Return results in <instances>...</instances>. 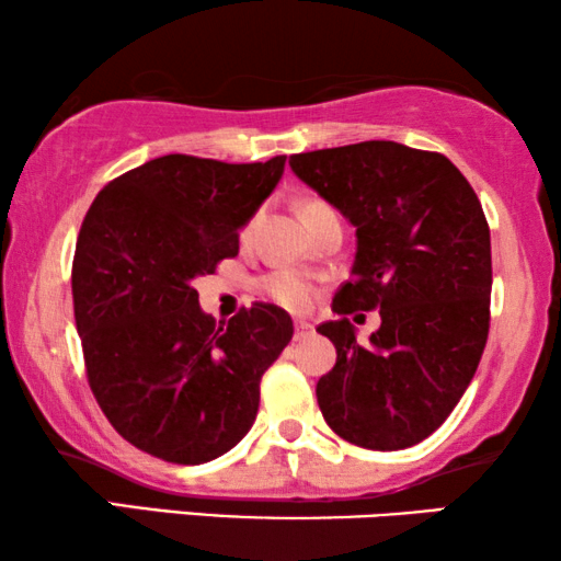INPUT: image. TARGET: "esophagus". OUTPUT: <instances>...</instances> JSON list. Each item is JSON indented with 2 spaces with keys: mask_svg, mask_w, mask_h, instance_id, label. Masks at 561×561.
Instances as JSON below:
<instances>
[{
  "mask_svg": "<svg viewBox=\"0 0 561 561\" xmlns=\"http://www.w3.org/2000/svg\"><path fill=\"white\" fill-rule=\"evenodd\" d=\"M313 334V327L309 324V321H296V340L301 342L306 340V336Z\"/></svg>",
  "mask_w": 561,
  "mask_h": 561,
  "instance_id": "obj_1",
  "label": "esophagus"
}]
</instances>
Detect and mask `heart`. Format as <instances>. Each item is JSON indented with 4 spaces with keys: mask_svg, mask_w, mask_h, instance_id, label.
<instances>
[{
    "mask_svg": "<svg viewBox=\"0 0 561 561\" xmlns=\"http://www.w3.org/2000/svg\"><path fill=\"white\" fill-rule=\"evenodd\" d=\"M329 206L319 198H309V202L301 204V219H311L313 214L327 211ZM263 290L273 298L275 304L286 306L290 311H304L309 309L313 296H317V286L306 273L298 271H275L263 278Z\"/></svg>",
    "mask_w": 561,
    "mask_h": 561,
    "instance_id": "1",
    "label": "heart"
}]
</instances>
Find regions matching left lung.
Returning a JSON list of instances; mask_svg holds the SVG:
<instances>
[{"instance_id":"left-lung-1","label":"left lung","mask_w":561,"mask_h":561,"mask_svg":"<svg viewBox=\"0 0 561 561\" xmlns=\"http://www.w3.org/2000/svg\"><path fill=\"white\" fill-rule=\"evenodd\" d=\"M306 186L357 229L352 278L336 290V365L317 382L334 434L393 451L439 428L470 386L490 329V229L480 198L442 152L367 140L290 156ZM381 309L370 345L348 313Z\"/></svg>"}]
</instances>
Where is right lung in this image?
Listing matches in <instances>:
<instances>
[{
	"label": "right lung",
	"instance_id": "obj_1",
	"mask_svg": "<svg viewBox=\"0 0 561 561\" xmlns=\"http://www.w3.org/2000/svg\"><path fill=\"white\" fill-rule=\"evenodd\" d=\"M283 165L286 156L221 163L175 152L106 183L83 217L71 286L91 393L152 457L202 465L232 449L257 416L263 373L294 336L273 304L217 327L194 288L237 255Z\"/></svg>",
	"mask_w": 561,
	"mask_h": 561
}]
</instances>
